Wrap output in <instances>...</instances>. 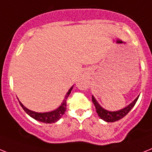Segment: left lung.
I'll return each instance as SVG.
<instances>
[{
  "label": "left lung",
  "instance_id": "obj_1",
  "mask_svg": "<svg viewBox=\"0 0 152 152\" xmlns=\"http://www.w3.org/2000/svg\"><path fill=\"white\" fill-rule=\"evenodd\" d=\"M138 97H137L136 99L134 100L131 104H129L127 107H126V108H123V109H121L119 111H117V112H108V111L105 110L103 108H102L98 104V103L96 102L95 98L93 96H92V102H93L95 106L96 112H97V115H99L100 118L103 119V120L106 121V122H108V123H113V122H115V121H118L119 119H123V117L129 113V111L131 110L133 107L136 104Z\"/></svg>",
  "mask_w": 152,
  "mask_h": 152
}]
</instances>
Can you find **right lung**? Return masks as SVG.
Wrapping results in <instances>:
<instances>
[{
    "label": "right lung",
    "mask_w": 152,
    "mask_h": 152,
    "mask_svg": "<svg viewBox=\"0 0 152 152\" xmlns=\"http://www.w3.org/2000/svg\"><path fill=\"white\" fill-rule=\"evenodd\" d=\"M72 87L69 89V91H68V93L66 94V95L65 97V99H64L62 104H61V106L59 107L58 108H57L56 110L52 111V112H44V113H38V112H33V111L29 110L28 108H26L20 102H19V104L22 106V108H23V110L26 112L27 114L29 115V116H31L32 118H33L36 120L39 121V122H42V123H55L59 119H61V117L65 114V112L66 110V101H67V98L69 97V95L71 93V91L72 90Z\"/></svg>",
    "instance_id": "right-lung-1"
}]
</instances>
